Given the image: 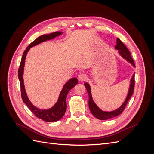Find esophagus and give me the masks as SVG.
Segmentation results:
<instances>
[{"instance_id":"34e87169","label":"esophagus","mask_w":154,"mask_h":154,"mask_svg":"<svg viewBox=\"0 0 154 154\" xmlns=\"http://www.w3.org/2000/svg\"><path fill=\"white\" fill-rule=\"evenodd\" d=\"M86 78H87V76H86V74H85L84 73H80L78 75V79L80 81L85 80Z\"/></svg>"}]
</instances>
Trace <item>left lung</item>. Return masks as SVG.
Returning a JSON list of instances; mask_svg holds the SVG:
<instances>
[{"mask_svg":"<svg viewBox=\"0 0 154 154\" xmlns=\"http://www.w3.org/2000/svg\"><path fill=\"white\" fill-rule=\"evenodd\" d=\"M116 43H117V44L116 45L115 49L118 51L119 54L123 59H125L126 61L131 64L134 67H135L134 60L131 57V54H130V51H128L127 48L126 47L125 45L118 38H117V42ZM134 74H135V72H134L131 80H130L128 94L127 95V97H126L124 102L122 104V105L119 107V108L116 109V110H114L112 111L102 110L100 107L95 103L94 100H93L92 93H91V88L89 83L87 82H85L84 83L85 87H86V89L88 94V106H89V109L91 112L92 114L94 116L95 118L101 120H105V119H108L116 117V116H118V115L122 113L125 107L127 104V102L128 101V100H130V98L132 97L133 94L134 87L135 85Z\"/></svg>","mask_w":154,"mask_h":154,"instance_id":"8db88e82","label":"left lung"}]
</instances>
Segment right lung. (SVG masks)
I'll return each instance as SVG.
<instances>
[{"mask_svg": "<svg viewBox=\"0 0 154 154\" xmlns=\"http://www.w3.org/2000/svg\"><path fill=\"white\" fill-rule=\"evenodd\" d=\"M63 32L57 31L49 35H43L38 37L35 40L31 42L28 47L24 51L21 59L19 69L18 71V79L20 81V88H21V96L24 103L27 105V106L30 109V110L33 113L37 118L42 119L46 122H54L61 119L65 114L67 109V103L66 98L69 91L78 82L76 78H72L65 83L62 89L60 92L57 101L55 104L49 109H40L37 108L35 106L32 104L29 99L27 97V93L25 89V86L24 84V78H23V74H24V66H25V60L28 51L30 50L31 48L33 46L38 45L42 42H44L47 40L54 38L55 37L59 36L62 35Z\"/></svg>", "mask_w": 154, "mask_h": 154, "instance_id": "1", "label": "right lung"}]
</instances>
